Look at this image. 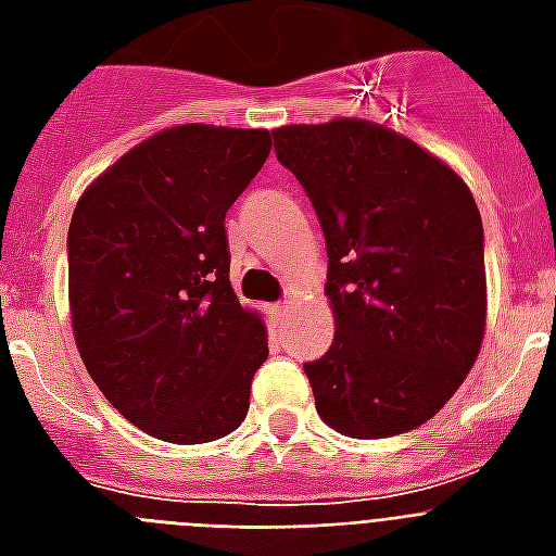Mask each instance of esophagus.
<instances>
[{
	"label": "esophagus",
	"instance_id": "1",
	"mask_svg": "<svg viewBox=\"0 0 556 556\" xmlns=\"http://www.w3.org/2000/svg\"><path fill=\"white\" fill-rule=\"evenodd\" d=\"M288 312H291V300H282V303L270 305V317H274V323H279V326L288 320Z\"/></svg>",
	"mask_w": 556,
	"mask_h": 556
}]
</instances>
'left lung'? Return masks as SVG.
<instances>
[{
	"label": "left lung",
	"mask_w": 556,
	"mask_h": 556,
	"mask_svg": "<svg viewBox=\"0 0 556 556\" xmlns=\"http://www.w3.org/2000/svg\"><path fill=\"white\" fill-rule=\"evenodd\" d=\"M270 135L329 253L334 340L305 364L317 413L352 439L421 427L482 349L488 282L473 192L406 135L361 117Z\"/></svg>",
	"instance_id": "obj_1"
}]
</instances>
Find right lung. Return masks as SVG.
I'll return each mask as SVG.
<instances>
[{"mask_svg":"<svg viewBox=\"0 0 556 556\" xmlns=\"http://www.w3.org/2000/svg\"><path fill=\"white\" fill-rule=\"evenodd\" d=\"M268 129L181 124L86 187L68 225L83 364L126 421L204 444L248 415L268 331L230 286L225 213L268 159Z\"/></svg>","mask_w":556,"mask_h":556,"instance_id":"add662e5","label":"right lung"}]
</instances>
